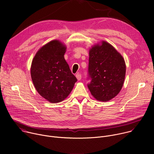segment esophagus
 <instances>
[{
    "label": "esophagus",
    "mask_w": 154,
    "mask_h": 154,
    "mask_svg": "<svg viewBox=\"0 0 154 154\" xmlns=\"http://www.w3.org/2000/svg\"><path fill=\"white\" fill-rule=\"evenodd\" d=\"M75 76H76V78L78 80H81V79H82V75H81V74L78 73V74H76Z\"/></svg>",
    "instance_id": "obj_1"
}]
</instances>
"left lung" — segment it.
Wrapping results in <instances>:
<instances>
[{
    "instance_id": "left-lung-1",
    "label": "left lung",
    "mask_w": 154,
    "mask_h": 154,
    "mask_svg": "<svg viewBox=\"0 0 154 154\" xmlns=\"http://www.w3.org/2000/svg\"><path fill=\"white\" fill-rule=\"evenodd\" d=\"M88 72L91 94L99 101H107L115 97L123 85L125 60L111 45L103 41L90 49Z\"/></svg>"
}]
</instances>
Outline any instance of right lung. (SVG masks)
<instances>
[{
  "instance_id": "obj_1",
  "label": "right lung",
  "mask_w": 154,
  "mask_h": 154,
  "mask_svg": "<svg viewBox=\"0 0 154 154\" xmlns=\"http://www.w3.org/2000/svg\"><path fill=\"white\" fill-rule=\"evenodd\" d=\"M66 47L59 40L42 46L31 67L33 84L38 94L51 103H59L72 90L77 78L64 58Z\"/></svg>"
}]
</instances>
